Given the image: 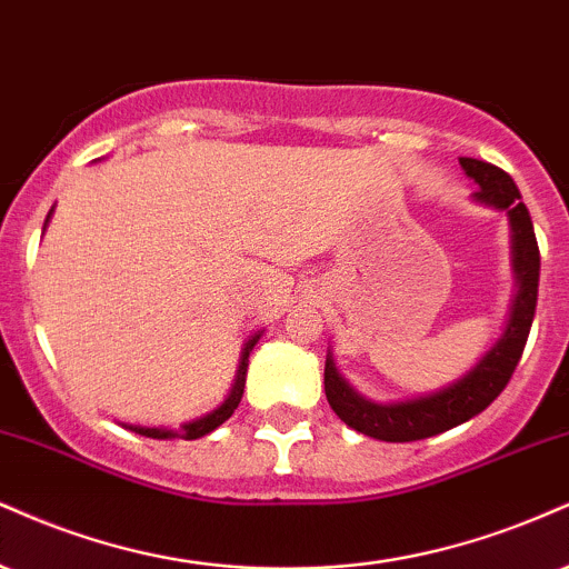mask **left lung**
<instances>
[{
	"label": "left lung",
	"mask_w": 569,
	"mask_h": 569,
	"mask_svg": "<svg viewBox=\"0 0 569 569\" xmlns=\"http://www.w3.org/2000/svg\"><path fill=\"white\" fill-rule=\"evenodd\" d=\"M460 167L479 186V191H473L479 202L509 212L513 231V271H517L519 279V292L513 298L511 319L503 338L485 353L482 362L473 367L469 376H463L458 383L447 386L442 391L429 393V397L407 399V402L397 405H376L370 399L359 397L338 376L336 362L327 359V402L346 426L372 439H380V442H416V439L437 437V433L456 429V426L487 410L500 397V391L509 386L513 370L522 359L532 317H536L540 250L530 212H527L522 197H519L517 183H513L509 172L490 162H482V159L460 157Z\"/></svg>",
	"instance_id": "1"
}]
</instances>
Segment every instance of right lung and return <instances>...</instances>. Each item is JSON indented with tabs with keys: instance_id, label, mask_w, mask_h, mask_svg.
Returning <instances> with one entry per match:
<instances>
[{
	"instance_id": "right-lung-1",
	"label": "right lung",
	"mask_w": 569,
	"mask_h": 569,
	"mask_svg": "<svg viewBox=\"0 0 569 569\" xmlns=\"http://www.w3.org/2000/svg\"><path fill=\"white\" fill-rule=\"evenodd\" d=\"M50 216H52V210L47 212L44 226H47V220H50ZM258 338H260V336H252L250 340H247V346H244V351H242V362H239V370H237V383H233L229 399H226V402L220 405L218 410H212L210 416L191 420V423H183L178 431L143 429V426H130V429L136 431V433H143V437H151V439H176V437H178V439H199V437H204V433L216 431L220 423H226V420H229V418L233 416V410H237L239 402H242L244 376H247V359H250V351H252V346L258 343Z\"/></svg>"
}]
</instances>
